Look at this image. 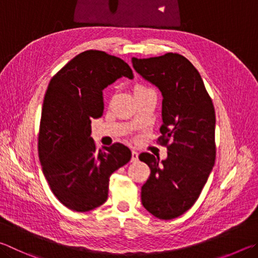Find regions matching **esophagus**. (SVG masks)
Returning <instances> with one entry per match:
<instances>
[{
  "label": "esophagus",
  "instance_id": "esophagus-1",
  "mask_svg": "<svg viewBox=\"0 0 258 258\" xmlns=\"http://www.w3.org/2000/svg\"><path fill=\"white\" fill-rule=\"evenodd\" d=\"M139 160V153L135 150H132V158H131V161L137 162Z\"/></svg>",
  "mask_w": 258,
  "mask_h": 258
}]
</instances>
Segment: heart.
Listing matches in <instances>:
<instances>
[{"mask_svg": "<svg viewBox=\"0 0 258 258\" xmlns=\"http://www.w3.org/2000/svg\"><path fill=\"white\" fill-rule=\"evenodd\" d=\"M141 89H145V88H143V87H137V89H135V90H141Z\"/></svg>", "mask_w": 258, "mask_h": 258, "instance_id": "obj_1", "label": "heart"}]
</instances>
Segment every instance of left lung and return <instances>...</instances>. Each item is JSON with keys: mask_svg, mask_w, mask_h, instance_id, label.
Here are the masks:
<instances>
[{"mask_svg": "<svg viewBox=\"0 0 258 258\" xmlns=\"http://www.w3.org/2000/svg\"><path fill=\"white\" fill-rule=\"evenodd\" d=\"M139 74L162 93V134L166 160L139 156L151 174L141 188L143 207L161 220L175 219L193 207L215 162V111L195 67L180 54L132 58Z\"/></svg>", "mask_w": 258, "mask_h": 258, "instance_id": "obj_1", "label": "left lung"}]
</instances>
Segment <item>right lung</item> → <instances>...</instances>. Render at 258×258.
I'll return each instance as SVG.
<instances>
[{
  "label": "right lung",
  "instance_id": "1",
  "mask_svg": "<svg viewBox=\"0 0 258 258\" xmlns=\"http://www.w3.org/2000/svg\"><path fill=\"white\" fill-rule=\"evenodd\" d=\"M126 77L130 65L102 50L77 55L51 78L44 98L38 154L53 194L68 209L87 212L108 198L109 177L132 158L121 143L97 150L91 118L104 111L102 90Z\"/></svg>",
  "mask_w": 258,
  "mask_h": 258
}]
</instances>
